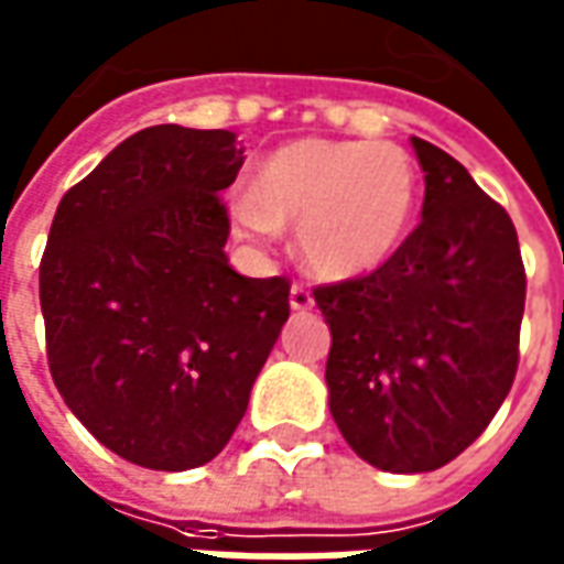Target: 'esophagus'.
Returning a JSON list of instances; mask_svg holds the SVG:
<instances>
[{
	"mask_svg": "<svg viewBox=\"0 0 564 564\" xmlns=\"http://www.w3.org/2000/svg\"><path fill=\"white\" fill-rule=\"evenodd\" d=\"M312 305V290H308L305 283H293V286H290V308H293V312H308Z\"/></svg>",
	"mask_w": 564,
	"mask_h": 564,
	"instance_id": "obj_1",
	"label": "esophagus"
}]
</instances>
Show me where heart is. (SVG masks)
Returning a JSON list of instances; mask_svg holds the SVG:
<instances>
[{
  "mask_svg": "<svg viewBox=\"0 0 564 564\" xmlns=\"http://www.w3.org/2000/svg\"><path fill=\"white\" fill-rule=\"evenodd\" d=\"M416 209L411 156L386 141L302 138L268 153L234 228L268 237L296 228L305 268L330 281L364 278L404 243Z\"/></svg>",
  "mask_w": 564,
  "mask_h": 564,
  "instance_id": "b5f03b06",
  "label": "heart"
}]
</instances>
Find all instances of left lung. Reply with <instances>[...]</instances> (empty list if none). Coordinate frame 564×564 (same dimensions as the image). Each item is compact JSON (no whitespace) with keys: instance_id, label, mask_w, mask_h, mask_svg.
<instances>
[{"instance_id":"left-lung-1","label":"left lung","mask_w":564,"mask_h":564,"mask_svg":"<svg viewBox=\"0 0 564 564\" xmlns=\"http://www.w3.org/2000/svg\"><path fill=\"white\" fill-rule=\"evenodd\" d=\"M423 221L377 271L314 286L330 324V413L382 473H432L488 429L512 389L524 314L516 225L451 153L411 138Z\"/></svg>"}]
</instances>
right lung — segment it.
<instances>
[{"label": "right lung", "mask_w": 564, "mask_h": 564, "mask_svg": "<svg viewBox=\"0 0 564 564\" xmlns=\"http://www.w3.org/2000/svg\"><path fill=\"white\" fill-rule=\"evenodd\" d=\"M243 148L225 129L151 126L57 203L40 265L57 392L98 442L185 473L231 442L290 317L286 278L228 265Z\"/></svg>", "instance_id": "obj_1"}]
</instances>
